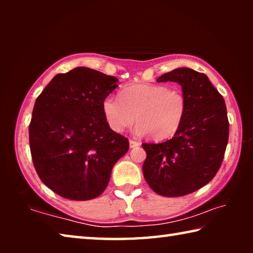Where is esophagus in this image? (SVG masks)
I'll return each instance as SVG.
<instances>
[{
  "label": "esophagus",
  "instance_id": "1",
  "mask_svg": "<svg viewBox=\"0 0 253 253\" xmlns=\"http://www.w3.org/2000/svg\"><path fill=\"white\" fill-rule=\"evenodd\" d=\"M139 143L138 142H136V140H132V139H130L129 140V147L130 148H134V147H137V146H139Z\"/></svg>",
  "mask_w": 253,
  "mask_h": 253
}]
</instances>
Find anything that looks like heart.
<instances>
[{
    "mask_svg": "<svg viewBox=\"0 0 253 253\" xmlns=\"http://www.w3.org/2000/svg\"><path fill=\"white\" fill-rule=\"evenodd\" d=\"M119 97L108 96L101 104L107 124L116 132L124 131L137 119V135L164 140L176 134L185 117V96L165 84H130Z\"/></svg>",
    "mask_w": 253,
    "mask_h": 253,
    "instance_id": "obj_1",
    "label": "heart"
}]
</instances>
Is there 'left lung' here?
I'll return each mask as SVG.
<instances>
[{
  "mask_svg": "<svg viewBox=\"0 0 253 253\" xmlns=\"http://www.w3.org/2000/svg\"><path fill=\"white\" fill-rule=\"evenodd\" d=\"M157 81L181 84L186 113L173 138L142 144L146 152L143 174L157 194L176 198L193 193L215 176L228 145V114L223 97L207 75L177 68Z\"/></svg>",
  "mask_w": 253,
  "mask_h": 253,
  "instance_id": "obj_1",
  "label": "left lung"
}]
</instances>
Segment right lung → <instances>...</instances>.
Wrapping results in <instances>:
<instances>
[{"label":"right lung","instance_id":"add662e5","mask_svg":"<svg viewBox=\"0 0 253 253\" xmlns=\"http://www.w3.org/2000/svg\"><path fill=\"white\" fill-rule=\"evenodd\" d=\"M117 81L78 67L54 76L37 98L29 126L33 165L41 181L62 198L99 196L114 165L128 152V139L111 129L101 109Z\"/></svg>","mask_w":253,"mask_h":253}]
</instances>
